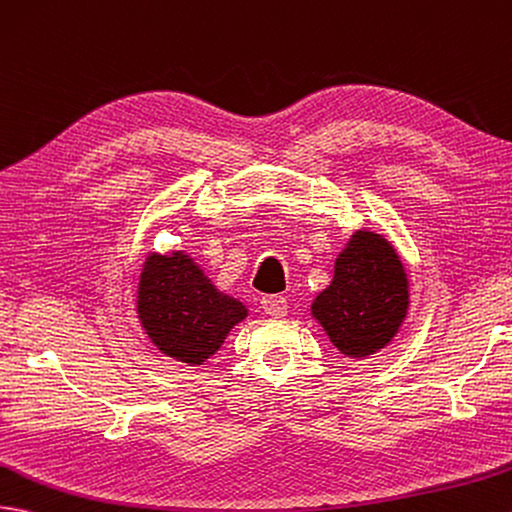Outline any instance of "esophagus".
Instances as JSON below:
<instances>
[{
  "label": "esophagus",
  "mask_w": 512,
  "mask_h": 512,
  "mask_svg": "<svg viewBox=\"0 0 512 512\" xmlns=\"http://www.w3.org/2000/svg\"><path fill=\"white\" fill-rule=\"evenodd\" d=\"M261 307L268 316H285L288 314V299L279 294H268L261 299Z\"/></svg>",
  "instance_id": "obj_1"
}]
</instances>
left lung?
Returning a JSON list of instances; mask_svg holds the SVG:
<instances>
[{
  "mask_svg": "<svg viewBox=\"0 0 512 512\" xmlns=\"http://www.w3.org/2000/svg\"><path fill=\"white\" fill-rule=\"evenodd\" d=\"M408 312V279L382 235L358 231L336 259L334 281L316 296L312 314L349 358L379 351Z\"/></svg>",
  "mask_w": 512,
  "mask_h": 512,
  "instance_id": "obj_1",
  "label": "left lung"
}]
</instances>
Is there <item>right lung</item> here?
Listing matches in <instances>:
<instances>
[{"label": "right lung", "mask_w": 512, "mask_h": 512, "mask_svg": "<svg viewBox=\"0 0 512 512\" xmlns=\"http://www.w3.org/2000/svg\"><path fill=\"white\" fill-rule=\"evenodd\" d=\"M137 314L161 353L189 366L220 349L246 307L218 292L194 259L183 253L150 255L139 281Z\"/></svg>", "instance_id": "right-lung-1"}]
</instances>
